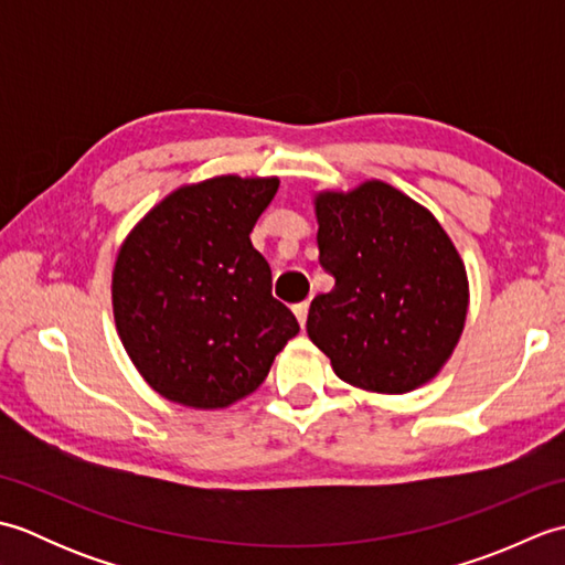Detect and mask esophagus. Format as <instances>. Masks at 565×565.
<instances>
[{
    "label": "esophagus",
    "instance_id": "34e87169",
    "mask_svg": "<svg viewBox=\"0 0 565 565\" xmlns=\"http://www.w3.org/2000/svg\"><path fill=\"white\" fill-rule=\"evenodd\" d=\"M294 316L298 318V322H301V328L306 326V318H308V301H301L294 306Z\"/></svg>",
    "mask_w": 565,
    "mask_h": 565
}]
</instances>
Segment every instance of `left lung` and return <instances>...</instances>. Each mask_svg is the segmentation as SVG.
I'll use <instances>...</instances> for the list:
<instances>
[{"instance_id": "left-lung-1", "label": "left lung", "mask_w": 565, "mask_h": 565, "mask_svg": "<svg viewBox=\"0 0 565 565\" xmlns=\"http://www.w3.org/2000/svg\"><path fill=\"white\" fill-rule=\"evenodd\" d=\"M320 264L334 276L308 310V338L344 383L398 395L449 362L466 326L459 249L423 203L369 179L318 191Z\"/></svg>"}]
</instances>
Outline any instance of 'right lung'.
Listing matches in <instances>:
<instances>
[{"label":"right lung","mask_w":565,"mask_h":565,"mask_svg":"<svg viewBox=\"0 0 565 565\" xmlns=\"http://www.w3.org/2000/svg\"><path fill=\"white\" fill-rule=\"evenodd\" d=\"M279 177L184 184L126 235L111 276L118 338L162 398L223 411L255 393L298 322L249 233Z\"/></svg>","instance_id":"1"}]
</instances>
